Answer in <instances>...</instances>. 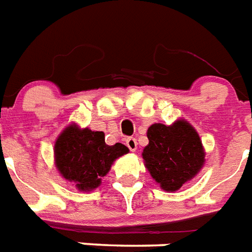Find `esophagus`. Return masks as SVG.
I'll return each mask as SVG.
<instances>
[{"label": "esophagus", "mask_w": 252, "mask_h": 252, "mask_svg": "<svg viewBox=\"0 0 252 252\" xmlns=\"http://www.w3.org/2000/svg\"><path fill=\"white\" fill-rule=\"evenodd\" d=\"M126 146L128 147V150L131 152H135L136 148H138V143H136L135 138H127L126 139Z\"/></svg>", "instance_id": "34e87169"}]
</instances>
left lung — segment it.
<instances>
[{"mask_svg":"<svg viewBox=\"0 0 252 252\" xmlns=\"http://www.w3.org/2000/svg\"><path fill=\"white\" fill-rule=\"evenodd\" d=\"M150 143L143 150L144 165L165 191L180 190L203 168L206 154L202 140L187 121L170 126L151 125L147 131Z\"/></svg>","mask_w":252,"mask_h":252,"instance_id":"1","label":"left lung"}]
</instances>
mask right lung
Wrapping results in <instances>:
<instances>
[{"label":"right lung","mask_w":252,"mask_h":252,"mask_svg":"<svg viewBox=\"0 0 252 252\" xmlns=\"http://www.w3.org/2000/svg\"><path fill=\"white\" fill-rule=\"evenodd\" d=\"M128 154L121 143L108 146L102 131H92L69 125L56 140L54 162L65 180L75 185L79 191H92L101 185L114 160Z\"/></svg>","instance_id":"right-lung-1"}]
</instances>
